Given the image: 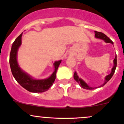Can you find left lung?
Here are the masks:
<instances>
[{
    "label": "left lung",
    "mask_w": 124,
    "mask_h": 124,
    "mask_svg": "<svg viewBox=\"0 0 124 124\" xmlns=\"http://www.w3.org/2000/svg\"><path fill=\"white\" fill-rule=\"evenodd\" d=\"M95 38H97V39H102L103 40H104V42L106 43H110V44H113L114 45V43L110 39L108 38V37L106 35H105L104 34L102 33V32H97V31H95ZM114 66H113L112 69L111 70V72L110 74H108V75H107L106 77H105V80H104V83L102 85H101V86L99 87H103L104 85H105V84H107V82H108L110 80V79L112 78V77L114 75V72H115V70H116V67H117V55H116V57L114 59ZM74 78L75 79V80L76 82L78 83V84L80 85V86L81 87H82L83 89H89V90H92V89H96L97 87H91L90 86L88 85V84L85 82L84 81V80H82L81 78L78 77V75H77V72H75L74 74Z\"/></svg>",
    "instance_id": "left-lung-1"
}]
</instances>
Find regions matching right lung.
I'll use <instances>...</instances> for the list:
<instances>
[{
	"instance_id": "1",
	"label": "right lung",
	"mask_w": 124,
	"mask_h": 124,
	"mask_svg": "<svg viewBox=\"0 0 124 124\" xmlns=\"http://www.w3.org/2000/svg\"><path fill=\"white\" fill-rule=\"evenodd\" d=\"M22 34L23 33L15 40L10 50L9 63L12 75L17 82L28 91L34 93L46 92L49 90L54 82L56 73L62 61H55L54 63V71L48 78L45 79H35L31 77L27 73L21 69L17 62V52L22 44Z\"/></svg>"
}]
</instances>
